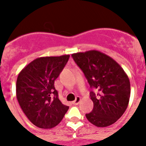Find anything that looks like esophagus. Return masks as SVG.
Segmentation results:
<instances>
[{"mask_svg": "<svg viewBox=\"0 0 146 146\" xmlns=\"http://www.w3.org/2000/svg\"><path fill=\"white\" fill-rule=\"evenodd\" d=\"M80 102V98L79 96H77L76 98V99L73 102V105H78L79 104V102Z\"/></svg>", "mask_w": 146, "mask_h": 146, "instance_id": "34e87169", "label": "esophagus"}]
</instances>
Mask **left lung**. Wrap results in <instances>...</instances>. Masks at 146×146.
Masks as SVG:
<instances>
[{
	"mask_svg": "<svg viewBox=\"0 0 146 146\" xmlns=\"http://www.w3.org/2000/svg\"><path fill=\"white\" fill-rule=\"evenodd\" d=\"M73 60L88 80L94 103L86 114L89 122L98 127L113 124L124 113L128 106L131 85L124 70L112 58L95 50L72 54Z\"/></svg>",
	"mask_w": 146,
	"mask_h": 146,
	"instance_id": "left-lung-1",
	"label": "left lung"
}]
</instances>
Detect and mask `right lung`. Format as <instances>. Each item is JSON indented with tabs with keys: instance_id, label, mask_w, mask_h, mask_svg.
I'll use <instances>...</instances> for the list:
<instances>
[{
	"instance_id": "obj_1",
	"label": "right lung",
	"mask_w": 146,
	"mask_h": 146,
	"mask_svg": "<svg viewBox=\"0 0 146 146\" xmlns=\"http://www.w3.org/2000/svg\"><path fill=\"white\" fill-rule=\"evenodd\" d=\"M69 58L70 54L37 58L18 76V102L30 122L40 128L58 125L69 110L59 100L54 85Z\"/></svg>"
}]
</instances>
